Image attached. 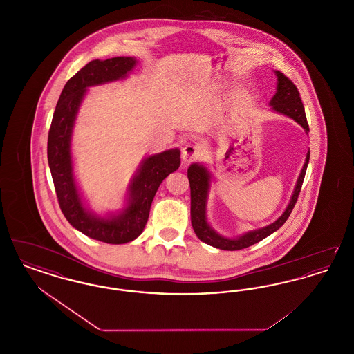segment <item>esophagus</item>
Returning a JSON list of instances; mask_svg holds the SVG:
<instances>
[{"label":"esophagus","mask_w":354,"mask_h":354,"mask_svg":"<svg viewBox=\"0 0 354 354\" xmlns=\"http://www.w3.org/2000/svg\"><path fill=\"white\" fill-rule=\"evenodd\" d=\"M201 155H202V149H201L199 145L188 143V145H185V147L182 149V159H183V163H185V165H188V163H191L192 160L198 159Z\"/></svg>","instance_id":"1"}]
</instances>
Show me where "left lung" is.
I'll return each instance as SVG.
<instances>
[{"label":"left lung","mask_w":354,"mask_h":354,"mask_svg":"<svg viewBox=\"0 0 354 354\" xmlns=\"http://www.w3.org/2000/svg\"><path fill=\"white\" fill-rule=\"evenodd\" d=\"M274 75L277 78V82H276V93L270 98V110L273 113H277V114L286 115L288 118L293 119L296 123H299L303 127L305 133L308 134L309 126L306 123L305 110H304L303 102L300 98V93H299L297 87L279 70H274ZM308 163H309V151L306 152L303 169L299 174L297 182L293 188L292 196L289 199L284 212L273 223H270L266 227L251 230V231L243 232V234L234 236V237L221 235L209 224L208 216H207V204H208V196H209V191H211L212 175L204 163H198V162L192 163L187 169V176H188L189 188H191V224H192L195 234L202 240L203 243H205L211 247L219 248V250H224V251L243 250V248L251 247L253 244L261 241L267 236L272 235L286 223L295 204L297 202Z\"/></svg>","instance_id":"obj_1"}]
</instances>
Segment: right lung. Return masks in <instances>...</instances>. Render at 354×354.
<instances>
[{"mask_svg": "<svg viewBox=\"0 0 354 354\" xmlns=\"http://www.w3.org/2000/svg\"><path fill=\"white\" fill-rule=\"evenodd\" d=\"M136 64L135 57H114L104 61L94 59L81 68L61 93L48 139L51 178L65 218L84 235L107 244H124L143 232L159 185L180 166L179 149L147 155L127 185L122 208L97 214L84 199L74 172L71 151L77 114L90 87L126 80Z\"/></svg>", "mask_w": 354, "mask_h": 354, "instance_id": "right-lung-1", "label": "right lung"}]
</instances>
